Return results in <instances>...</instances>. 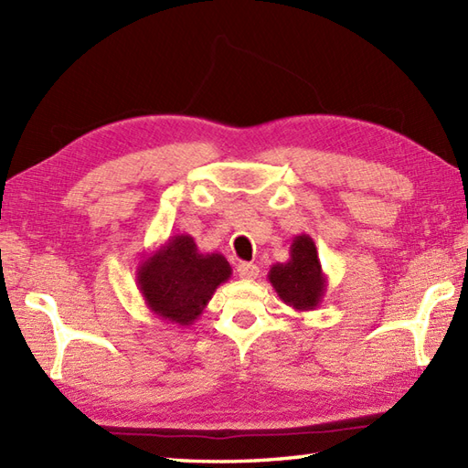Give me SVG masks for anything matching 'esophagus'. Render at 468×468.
<instances>
[{"label":"esophagus","instance_id":"obj_1","mask_svg":"<svg viewBox=\"0 0 468 468\" xmlns=\"http://www.w3.org/2000/svg\"><path fill=\"white\" fill-rule=\"evenodd\" d=\"M237 275L241 277V280H255L257 275H260V267L253 265V263H239L237 265Z\"/></svg>","mask_w":468,"mask_h":468}]
</instances>
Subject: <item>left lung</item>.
<instances>
[{
	"label": "left lung",
	"mask_w": 468,
	"mask_h": 468,
	"mask_svg": "<svg viewBox=\"0 0 468 468\" xmlns=\"http://www.w3.org/2000/svg\"><path fill=\"white\" fill-rule=\"evenodd\" d=\"M267 280L280 300L295 312L315 310L327 290V277L312 237L305 233L295 235L290 247V260L271 265Z\"/></svg>",
	"instance_id": "left-lung-1"
}]
</instances>
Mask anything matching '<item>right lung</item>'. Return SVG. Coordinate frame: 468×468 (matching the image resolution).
Listing matches in <instances>:
<instances>
[{"mask_svg": "<svg viewBox=\"0 0 468 468\" xmlns=\"http://www.w3.org/2000/svg\"><path fill=\"white\" fill-rule=\"evenodd\" d=\"M233 270L221 253H203L191 235H173L138 263L136 283L153 315L193 325Z\"/></svg>", "mask_w": 468, "mask_h": 468, "instance_id": "right-lung-1", "label": "right lung"}]
</instances>
